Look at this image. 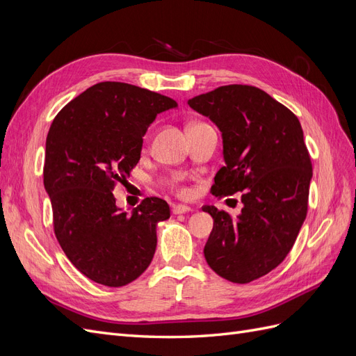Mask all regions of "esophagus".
Returning a JSON list of instances; mask_svg holds the SVG:
<instances>
[{
  "instance_id": "34e87169",
  "label": "esophagus",
  "mask_w": 356,
  "mask_h": 356,
  "mask_svg": "<svg viewBox=\"0 0 356 356\" xmlns=\"http://www.w3.org/2000/svg\"><path fill=\"white\" fill-rule=\"evenodd\" d=\"M190 211H191V208L187 207V204H182V203H177V204H174V207H172V213H175V215L187 213Z\"/></svg>"
}]
</instances>
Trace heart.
<instances>
[{
	"label": "heart",
	"instance_id": "1",
	"mask_svg": "<svg viewBox=\"0 0 356 356\" xmlns=\"http://www.w3.org/2000/svg\"><path fill=\"white\" fill-rule=\"evenodd\" d=\"M196 124V123H195ZM181 193H182V195H186V193H187V190H181Z\"/></svg>",
	"mask_w": 356,
	"mask_h": 356
}]
</instances>
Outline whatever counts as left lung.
I'll use <instances>...</instances> for the list:
<instances>
[{"instance_id":"8db88e82","label":"left lung","mask_w":356,"mask_h":356,"mask_svg":"<svg viewBox=\"0 0 356 356\" xmlns=\"http://www.w3.org/2000/svg\"><path fill=\"white\" fill-rule=\"evenodd\" d=\"M188 105L221 131L225 165L212 195L243 191L236 218L202 208L213 218L204 258L227 281L252 282L285 260L306 218L312 163L303 129L294 113L254 86H221Z\"/></svg>"}]
</instances>
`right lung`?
I'll use <instances>...</instances> for the list:
<instances>
[{"label": "right lung", "mask_w": 356, "mask_h": 356, "mask_svg": "<svg viewBox=\"0 0 356 356\" xmlns=\"http://www.w3.org/2000/svg\"><path fill=\"white\" fill-rule=\"evenodd\" d=\"M178 104L138 86L104 81L58 113L46 139L44 188L53 227L75 268L105 286L141 276L157 246L169 204L147 197L129 215L113 190L141 159L143 136L157 114Z\"/></svg>", "instance_id": "obj_1"}]
</instances>
